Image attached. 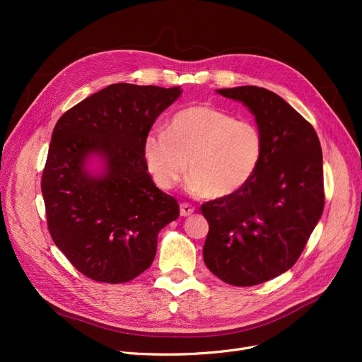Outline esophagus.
<instances>
[{"label": "esophagus", "mask_w": 362, "mask_h": 362, "mask_svg": "<svg viewBox=\"0 0 362 362\" xmlns=\"http://www.w3.org/2000/svg\"><path fill=\"white\" fill-rule=\"evenodd\" d=\"M193 211H194V206L190 205V204H187V202H182V204L180 205V213H181L182 217L190 216Z\"/></svg>", "instance_id": "obj_1"}]
</instances>
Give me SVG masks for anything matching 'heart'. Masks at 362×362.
Wrapping results in <instances>:
<instances>
[{
    "label": "heart",
    "mask_w": 362,
    "mask_h": 362,
    "mask_svg": "<svg viewBox=\"0 0 362 362\" xmlns=\"http://www.w3.org/2000/svg\"><path fill=\"white\" fill-rule=\"evenodd\" d=\"M264 151L257 124L210 105L178 112L166 133L151 131L144 140L146 168L160 189H173L187 170L192 189L206 199L242 190L255 177Z\"/></svg>",
    "instance_id": "obj_1"
}]
</instances>
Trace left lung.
I'll return each instance as SVG.
<instances>
[{
  "label": "left lung",
  "mask_w": 362,
  "mask_h": 362,
  "mask_svg": "<svg viewBox=\"0 0 362 362\" xmlns=\"http://www.w3.org/2000/svg\"><path fill=\"white\" fill-rule=\"evenodd\" d=\"M255 115L264 158L242 190L208 201L204 261L237 287L258 286L294 266L323 213V157L313 125L264 87L218 89Z\"/></svg>",
  "instance_id": "8db88e82"
}]
</instances>
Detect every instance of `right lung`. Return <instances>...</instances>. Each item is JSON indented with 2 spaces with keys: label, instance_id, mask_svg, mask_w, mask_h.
<instances>
[{
  "label": "right lung",
  "instance_id": "1",
  "mask_svg": "<svg viewBox=\"0 0 362 362\" xmlns=\"http://www.w3.org/2000/svg\"><path fill=\"white\" fill-rule=\"evenodd\" d=\"M180 87L117 83L90 95L57 120L42 194L52 242L84 276L129 282L156 258L160 229L180 205L152 181L144 140ZM90 153L105 157L103 177L83 170Z\"/></svg>",
  "mask_w": 362,
  "mask_h": 362
}]
</instances>
